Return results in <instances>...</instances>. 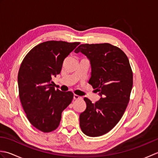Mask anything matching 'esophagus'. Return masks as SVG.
I'll return each mask as SVG.
<instances>
[{
    "label": "esophagus",
    "mask_w": 158,
    "mask_h": 158,
    "mask_svg": "<svg viewBox=\"0 0 158 158\" xmlns=\"http://www.w3.org/2000/svg\"><path fill=\"white\" fill-rule=\"evenodd\" d=\"M73 98H74V100H79V99H81L82 97L81 96H79V95L74 94L73 95Z\"/></svg>",
    "instance_id": "obj_1"
}]
</instances>
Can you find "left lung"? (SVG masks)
Here are the masks:
<instances>
[{
	"instance_id": "8db88e82",
	"label": "left lung",
	"mask_w": 158,
	"mask_h": 158,
	"mask_svg": "<svg viewBox=\"0 0 158 158\" xmlns=\"http://www.w3.org/2000/svg\"><path fill=\"white\" fill-rule=\"evenodd\" d=\"M90 60L89 83L101 98L95 104L84 98L86 109L80 114V127L87 136H102L119 122L130 101L133 73L122 49L109 43L81 44L75 50Z\"/></svg>"
}]
</instances>
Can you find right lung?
<instances>
[{
  "mask_svg": "<svg viewBox=\"0 0 158 158\" xmlns=\"http://www.w3.org/2000/svg\"><path fill=\"white\" fill-rule=\"evenodd\" d=\"M79 42L49 41L30 51L18 73L19 96L32 125L43 132L59 126L62 112L71 103L73 93L64 92L52 86V79L61 71L64 60Z\"/></svg>",
  "mask_w": 158,
  "mask_h": 158,
  "instance_id": "obj_1",
  "label": "right lung"
}]
</instances>
